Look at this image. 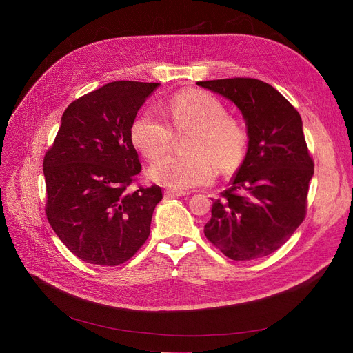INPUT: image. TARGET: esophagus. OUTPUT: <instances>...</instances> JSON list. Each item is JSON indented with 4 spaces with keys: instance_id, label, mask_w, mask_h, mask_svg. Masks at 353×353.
Segmentation results:
<instances>
[{
    "instance_id": "1",
    "label": "esophagus",
    "mask_w": 353,
    "mask_h": 353,
    "mask_svg": "<svg viewBox=\"0 0 353 353\" xmlns=\"http://www.w3.org/2000/svg\"><path fill=\"white\" fill-rule=\"evenodd\" d=\"M190 193L189 192H173V190H165L164 192V196L167 197V199H170V197H181V196H189Z\"/></svg>"
}]
</instances>
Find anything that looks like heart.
I'll list each match as a JSON object with an SVG mask.
<instances>
[{
  "mask_svg": "<svg viewBox=\"0 0 353 353\" xmlns=\"http://www.w3.org/2000/svg\"><path fill=\"white\" fill-rule=\"evenodd\" d=\"M165 117L177 134L192 136L186 147L190 156L167 157L148 172L150 179L161 186L188 192L209 184L214 177V167L229 174L242 164L248 152V128L237 117L228 114L225 104L210 92H176L167 104ZM172 127L161 116L147 111L134 120L130 136L147 160L157 161L173 145Z\"/></svg>",
  "mask_w": 353,
  "mask_h": 353,
  "instance_id": "heart-1",
  "label": "heart"
}]
</instances>
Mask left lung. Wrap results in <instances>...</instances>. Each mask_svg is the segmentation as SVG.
I'll list each match as a JSON object with an SVG mask.
<instances>
[{
    "mask_svg": "<svg viewBox=\"0 0 353 353\" xmlns=\"http://www.w3.org/2000/svg\"><path fill=\"white\" fill-rule=\"evenodd\" d=\"M242 113L248 152L230 188L213 201L205 234L233 261H252L283 246L306 214L313 160L296 108L256 79L197 81Z\"/></svg>",
    "mask_w": 353,
    "mask_h": 353,
    "instance_id": "obj_1",
    "label": "left lung"
}]
</instances>
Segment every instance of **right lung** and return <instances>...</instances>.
Masks as SVG:
<instances>
[{
  "mask_svg": "<svg viewBox=\"0 0 353 353\" xmlns=\"http://www.w3.org/2000/svg\"><path fill=\"white\" fill-rule=\"evenodd\" d=\"M159 85L113 81L72 101L44 157L47 219L85 263L121 265L150 234L163 194L156 184L127 190L141 170L130 130Z\"/></svg>",
  "mask_w": 353,
  "mask_h": 353,
  "instance_id": "obj_1",
  "label": "right lung"
}]
</instances>
